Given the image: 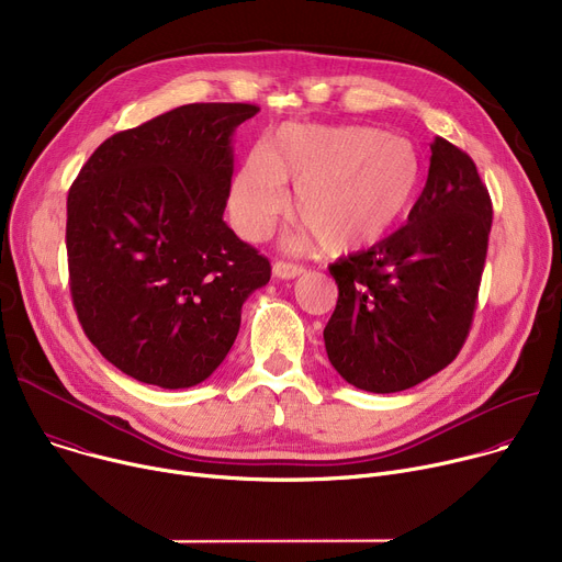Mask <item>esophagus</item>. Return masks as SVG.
I'll use <instances>...</instances> for the list:
<instances>
[{
	"label": "esophagus",
	"instance_id": "esophagus-1",
	"mask_svg": "<svg viewBox=\"0 0 562 562\" xmlns=\"http://www.w3.org/2000/svg\"><path fill=\"white\" fill-rule=\"evenodd\" d=\"M302 273H304V267H300V265H291V262H284V260L273 262V276L280 278V280H293Z\"/></svg>",
	"mask_w": 562,
	"mask_h": 562
}]
</instances>
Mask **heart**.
I'll list each match as a JSON object with an SVG mask.
<instances>
[{
    "label": "heart",
    "instance_id": "heart-1",
    "mask_svg": "<svg viewBox=\"0 0 562 562\" xmlns=\"http://www.w3.org/2000/svg\"><path fill=\"white\" fill-rule=\"evenodd\" d=\"M422 181L417 147L370 125L278 127L231 183V213L246 239H262L286 206L329 255L381 241L411 211Z\"/></svg>",
    "mask_w": 562,
    "mask_h": 562
}]
</instances>
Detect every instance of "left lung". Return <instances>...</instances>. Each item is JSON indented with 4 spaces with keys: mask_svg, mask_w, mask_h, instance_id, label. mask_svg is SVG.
<instances>
[{
    "mask_svg": "<svg viewBox=\"0 0 562 562\" xmlns=\"http://www.w3.org/2000/svg\"><path fill=\"white\" fill-rule=\"evenodd\" d=\"M405 226L329 267L336 310L323 331L334 370L390 394L430 379L462 349L484 271L493 206L473 159L437 136Z\"/></svg>",
    "mask_w": 562,
    "mask_h": 562,
    "instance_id": "left-lung-1",
    "label": "left lung"
}]
</instances>
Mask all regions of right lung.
Returning <instances> with one entry per match:
<instances>
[{
	"instance_id": "right-lung-1",
	"label": "right lung",
	"mask_w": 562,
	"mask_h": 562,
	"mask_svg": "<svg viewBox=\"0 0 562 562\" xmlns=\"http://www.w3.org/2000/svg\"><path fill=\"white\" fill-rule=\"evenodd\" d=\"M260 112L192 103L100 145L69 188V286L87 338L127 376L206 381L271 265L224 222L233 134Z\"/></svg>"
}]
</instances>
